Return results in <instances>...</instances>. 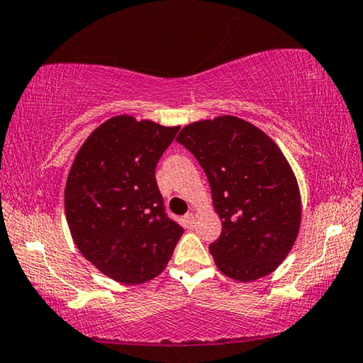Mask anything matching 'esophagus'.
Instances as JSON below:
<instances>
[{"label":"esophagus","mask_w":363,"mask_h":363,"mask_svg":"<svg viewBox=\"0 0 363 363\" xmlns=\"http://www.w3.org/2000/svg\"><path fill=\"white\" fill-rule=\"evenodd\" d=\"M182 223H184V227H186V228H192L194 223H196V216H194L192 212L186 213V216H184V218H182Z\"/></svg>","instance_id":"obj_1"}]
</instances>
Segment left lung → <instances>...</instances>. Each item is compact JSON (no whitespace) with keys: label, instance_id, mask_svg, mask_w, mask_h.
<instances>
[{"label":"left lung","instance_id":"8db88e82","mask_svg":"<svg viewBox=\"0 0 363 363\" xmlns=\"http://www.w3.org/2000/svg\"><path fill=\"white\" fill-rule=\"evenodd\" d=\"M196 156L212 191L222 233L211 245L217 268L237 281L273 273L298 238L301 192L283 151L238 116L186 125L176 138Z\"/></svg>","mask_w":363,"mask_h":363}]
</instances>
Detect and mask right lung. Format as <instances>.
Returning <instances> with one entry per match:
<instances>
[{
  "mask_svg": "<svg viewBox=\"0 0 363 363\" xmlns=\"http://www.w3.org/2000/svg\"><path fill=\"white\" fill-rule=\"evenodd\" d=\"M179 126L116 115L90 133L65 182L75 247L101 274L143 284L167 267L182 227L166 217L155 169Z\"/></svg>",
  "mask_w": 363,
  "mask_h": 363,
  "instance_id": "right-lung-1",
  "label": "right lung"
}]
</instances>
